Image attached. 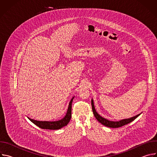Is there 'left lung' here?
Returning a JSON list of instances; mask_svg holds the SVG:
<instances>
[{
  "label": "left lung",
  "instance_id": "8db88e82",
  "mask_svg": "<svg viewBox=\"0 0 157 157\" xmlns=\"http://www.w3.org/2000/svg\"><path fill=\"white\" fill-rule=\"evenodd\" d=\"M91 105H92V109H93V114H94L96 119L100 123H101L102 125H104L106 127H110V128H118V127H121L122 126H124V125H126L128 123H130L131 122H132L133 120H135L138 116H139L140 115V114H138L136 116H133V117L127 119H123V120H121V121H118V122L110 121L107 120L106 119H104V118L102 117L99 114H98V113L95 110L93 99L91 100Z\"/></svg>",
  "mask_w": 157,
  "mask_h": 157
}]
</instances>
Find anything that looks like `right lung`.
I'll use <instances>...</instances> for the list:
<instances>
[{"instance_id": "right-lung-1", "label": "right lung", "mask_w": 157, "mask_h": 157, "mask_svg": "<svg viewBox=\"0 0 157 157\" xmlns=\"http://www.w3.org/2000/svg\"><path fill=\"white\" fill-rule=\"evenodd\" d=\"M74 99V97L71 99L70 102L69 107L67 110V113L64 117L59 121H53V122H48V121H38L29 118V119L34 124L37 125L41 128L43 129H49V130H58L59 129L66 125H68L69 123L71 118V105L72 102Z\"/></svg>"}]
</instances>
